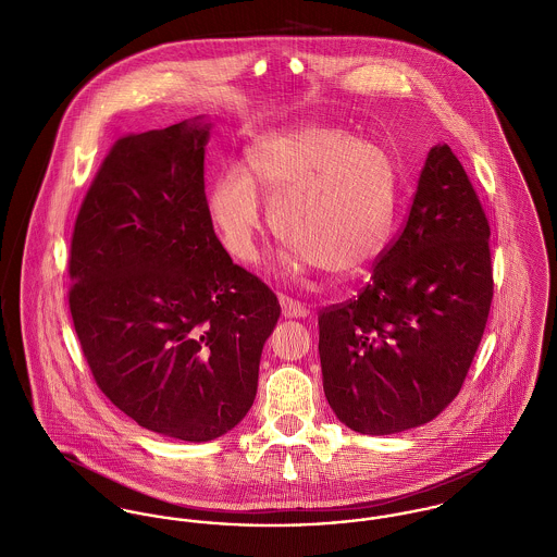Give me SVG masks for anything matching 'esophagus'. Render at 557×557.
<instances>
[{"mask_svg": "<svg viewBox=\"0 0 557 557\" xmlns=\"http://www.w3.org/2000/svg\"><path fill=\"white\" fill-rule=\"evenodd\" d=\"M278 302H281L283 315L287 319H305L309 315V309H307L302 302H296V300L289 298V296H281Z\"/></svg>", "mask_w": 557, "mask_h": 557, "instance_id": "34e87169", "label": "esophagus"}]
</instances>
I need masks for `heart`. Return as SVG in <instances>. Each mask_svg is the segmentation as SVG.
Wrapping results in <instances>:
<instances>
[{
  "label": "heart",
  "mask_w": 557,
  "mask_h": 557,
  "mask_svg": "<svg viewBox=\"0 0 557 557\" xmlns=\"http://www.w3.org/2000/svg\"><path fill=\"white\" fill-rule=\"evenodd\" d=\"M246 173L225 169L208 195V212L225 250L255 263L265 221L287 239L283 265H318L330 276L364 270L384 248L397 208V166L371 139L332 126L270 131L246 148Z\"/></svg>",
  "instance_id": "obj_1"
}]
</instances>
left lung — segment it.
Instances as JSON below:
<instances>
[{"mask_svg":"<svg viewBox=\"0 0 557 557\" xmlns=\"http://www.w3.org/2000/svg\"><path fill=\"white\" fill-rule=\"evenodd\" d=\"M488 221L463 164L431 148L369 285L319 311L323 393L364 435L433 420L459 395L493 300Z\"/></svg>","mask_w":557,"mask_h":557,"instance_id":"obj_1","label":"left lung"}]
</instances>
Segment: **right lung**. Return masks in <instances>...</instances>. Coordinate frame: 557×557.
I'll list each match as a JSON object with an SVG mask.
<instances>
[{"instance_id":"right-lung-1","label":"right lung","mask_w":557,"mask_h":557,"mask_svg":"<svg viewBox=\"0 0 557 557\" xmlns=\"http://www.w3.org/2000/svg\"><path fill=\"white\" fill-rule=\"evenodd\" d=\"M210 128L195 117L120 137L81 203L69 261L71 315L98 388L182 442L216 440L246 416L281 315L214 234Z\"/></svg>"}]
</instances>
